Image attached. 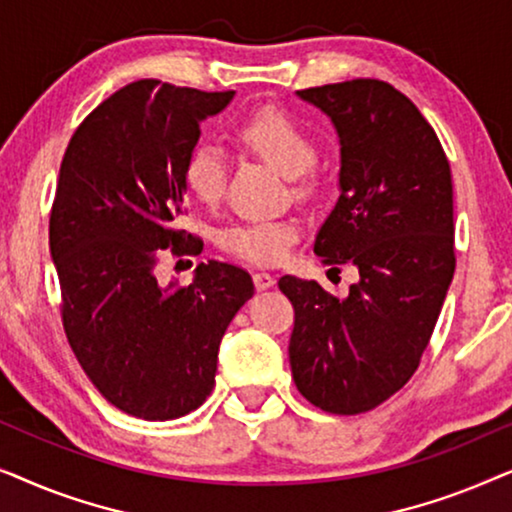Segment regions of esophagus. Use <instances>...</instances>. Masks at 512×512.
I'll list each match as a JSON object with an SVG mask.
<instances>
[{
	"label": "esophagus",
	"instance_id": "obj_1",
	"mask_svg": "<svg viewBox=\"0 0 512 512\" xmlns=\"http://www.w3.org/2000/svg\"><path fill=\"white\" fill-rule=\"evenodd\" d=\"M254 284L258 291H265V289H270V286H275V277H272L270 272H256Z\"/></svg>",
	"mask_w": 512,
	"mask_h": 512
}]
</instances>
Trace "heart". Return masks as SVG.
<instances>
[{
  "mask_svg": "<svg viewBox=\"0 0 512 512\" xmlns=\"http://www.w3.org/2000/svg\"><path fill=\"white\" fill-rule=\"evenodd\" d=\"M240 142L284 177L296 179L317 160L312 137L282 109L265 107L251 114L237 130ZM228 158L221 144L205 139L188 153L184 184L195 200L212 205L226 184ZM298 237V226L289 219H261L235 223L219 235V244L230 254L251 263H277Z\"/></svg>",
  "mask_w": 512,
  "mask_h": 512,
  "instance_id": "b5f03b06",
  "label": "heart"
}]
</instances>
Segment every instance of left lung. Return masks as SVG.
Listing matches in <instances>:
<instances>
[{
	"label": "left lung",
	"mask_w": 512,
	"mask_h": 512,
	"mask_svg": "<svg viewBox=\"0 0 512 512\" xmlns=\"http://www.w3.org/2000/svg\"><path fill=\"white\" fill-rule=\"evenodd\" d=\"M296 95L331 118L340 142V195L314 254L331 270L354 265L359 282L335 298L314 279H279L296 310L291 373L312 405L359 415L410 380L445 303L454 275L450 163L426 118L389 83L354 79Z\"/></svg>",
	"instance_id": "left-lung-1"
}]
</instances>
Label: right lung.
I'll list each match as a JSON object with an SVG mask.
<instances>
[{
  "label": "right lung",
  "instance_id": "1",
  "mask_svg": "<svg viewBox=\"0 0 512 512\" xmlns=\"http://www.w3.org/2000/svg\"><path fill=\"white\" fill-rule=\"evenodd\" d=\"M233 97L135 81L90 111L60 165L48 247L67 340L97 391L149 422L200 408L223 333L254 296L249 272L230 263H200L188 286L156 277L165 249L202 247L179 228L184 165L200 123Z\"/></svg>",
  "mask_w": 512,
  "mask_h": 512
}]
</instances>
